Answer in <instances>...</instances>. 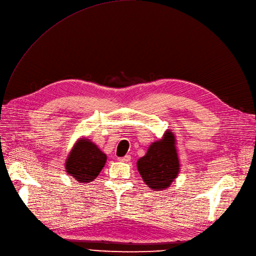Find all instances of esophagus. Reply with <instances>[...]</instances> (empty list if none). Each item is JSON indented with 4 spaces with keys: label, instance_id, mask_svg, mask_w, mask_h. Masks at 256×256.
<instances>
[{
    "label": "esophagus",
    "instance_id": "34e87169",
    "mask_svg": "<svg viewBox=\"0 0 256 256\" xmlns=\"http://www.w3.org/2000/svg\"><path fill=\"white\" fill-rule=\"evenodd\" d=\"M118 160H119V162H128L130 160V156H124V158H119Z\"/></svg>",
    "mask_w": 256,
    "mask_h": 256
}]
</instances>
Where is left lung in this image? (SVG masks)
Instances as JSON below:
<instances>
[{
	"label": "left lung",
	"mask_w": 256,
	"mask_h": 256,
	"mask_svg": "<svg viewBox=\"0 0 256 256\" xmlns=\"http://www.w3.org/2000/svg\"><path fill=\"white\" fill-rule=\"evenodd\" d=\"M137 168L145 184L153 190H164L172 184L178 176L180 162L171 130L149 146L146 154L138 160Z\"/></svg>",
	"instance_id": "left-lung-1"
}]
</instances>
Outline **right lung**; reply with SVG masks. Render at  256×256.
I'll return each mask as SVG.
<instances>
[{
  "mask_svg": "<svg viewBox=\"0 0 256 256\" xmlns=\"http://www.w3.org/2000/svg\"><path fill=\"white\" fill-rule=\"evenodd\" d=\"M107 156L88 138H80L66 160V172L79 183L94 181L104 168Z\"/></svg>",
  "mask_w": 256,
  "mask_h": 256,
  "instance_id": "1",
  "label": "right lung"
}]
</instances>
